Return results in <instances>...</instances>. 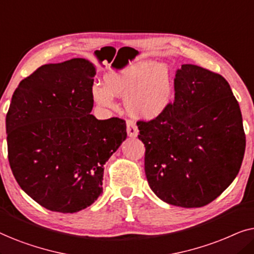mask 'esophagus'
Here are the masks:
<instances>
[{
  "label": "esophagus",
  "mask_w": 254,
  "mask_h": 254,
  "mask_svg": "<svg viewBox=\"0 0 254 254\" xmlns=\"http://www.w3.org/2000/svg\"><path fill=\"white\" fill-rule=\"evenodd\" d=\"M126 126H127V134H128V136L136 137L137 134H138V129H137L136 124H135L134 121L128 120L127 123H126Z\"/></svg>",
  "instance_id": "1"
}]
</instances>
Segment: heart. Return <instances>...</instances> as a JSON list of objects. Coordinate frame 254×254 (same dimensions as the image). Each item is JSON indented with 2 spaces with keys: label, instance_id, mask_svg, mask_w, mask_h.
<instances>
[{
  "label": "heart",
  "instance_id": "1",
  "mask_svg": "<svg viewBox=\"0 0 254 254\" xmlns=\"http://www.w3.org/2000/svg\"><path fill=\"white\" fill-rule=\"evenodd\" d=\"M103 79L106 88L93 89L96 102L100 106L114 107L113 96L121 97L128 112L141 119H154L171 100V75L168 65L161 62H134L107 71Z\"/></svg>",
  "mask_w": 254,
  "mask_h": 254
}]
</instances>
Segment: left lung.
<instances>
[{
	"mask_svg": "<svg viewBox=\"0 0 254 254\" xmlns=\"http://www.w3.org/2000/svg\"><path fill=\"white\" fill-rule=\"evenodd\" d=\"M137 127L148 184L166 203L203 207L238 175L246 144L243 118L221 75L183 64L176 71L173 103Z\"/></svg>",
	"mask_w": 254,
	"mask_h": 254,
	"instance_id": "1",
	"label": "left lung"
}]
</instances>
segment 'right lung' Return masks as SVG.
I'll return each mask as SVG.
<instances>
[{
    "instance_id": "1",
    "label": "right lung",
    "mask_w": 254,
    "mask_h": 254,
    "mask_svg": "<svg viewBox=\"0 0 254 254\" xmlns=\"http://www.w3.org/2000/svg\"><path fill=\"white\" fill-rule=\"evenodd\" d=\"M95 75L82 58L44 64L12 95L5 118L10 168L20 189L48 210L91 206L103 193L104 164L127 137L125 120L90 114Z\"/></svg>"
}]
</instances>
